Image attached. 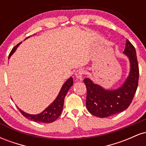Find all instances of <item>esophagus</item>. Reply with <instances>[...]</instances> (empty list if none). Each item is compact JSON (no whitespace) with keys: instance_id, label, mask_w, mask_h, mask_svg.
<instances>
[{"instance_id":"obj_1","label":"esophagus","mask_w":146,"mask_h":146,"mask_svg":"<svg viewBox=\"0 0 146 146\" xmlns=\"http://www.w3.org/2000/svg\"><path fill=\"white\" fill-rule=\"evenodd\" d=\"M84 70L82 69V68H80V69L77 70V71L75 72V77L78 79V80H82V79L83 75L84 74Z\"/></svg>"}]
</instances>
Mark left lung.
I'll return each mask as SVG.
<instances>
[{"instance_id": "left-lung-1", "label": "left lung", "mask_w": 146, "mask_h": 146, "mask_svg": "<svg viewBox=\"0 0 146 146\" xmlns=\"http://www.w3.org/2000/svg\"><path fill=\"white\" fill-rule=\"evenodd\" d=\"M123 53L130 62V72L121 86L108 90L89 78L84 80L87 90L86 108L95 116L104 118L116 115L127 109L131 104L138 86L139 73L136 51L128 40H126Z\"/></svg>"}]
</instances>
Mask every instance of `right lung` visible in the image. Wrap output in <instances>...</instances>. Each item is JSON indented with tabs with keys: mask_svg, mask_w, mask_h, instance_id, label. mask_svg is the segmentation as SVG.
Listing matches in <instances>:
<instances>
[{
	"mask_svg": "<svg viewBox=\"0 0 146 146\" xmlns=\"http://www.w3.org/2000/svg\"><path fill=\"white\" fill-rule=\"evenodd\" d=\"M30 36L27 37V38H25V40L27 39ZM21 43L22 42L13 48V49L11 50V52H10L9 58H8V59H9L11 56H12L13 53L16 51V48L18 47V46H19ZM73 78H72V77H71V78H68V80L65 82V83L62 85L61 90H60L59 94L57 96L56 100L52 102L47 108H45L42 112H41L40 113L37 114V115H31V114L25 113L23 110L20 109L18 107V109L20 110V112H21L23 116L26 117V118L29 119L30 120H31V121L38 122V123H52V122L56 121L57 119L60 117V115H61V113L63 109L64 102L65 96H66V93H67L68 90L70 89V88L73 86Z\"/></svg>",
	"mask_w": 146,
	"mask_h": 146,
	"instance_id": "1",
	"label": "right lung"
}]
</instances>
